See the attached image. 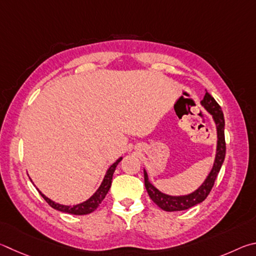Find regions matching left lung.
I'll list each match as a JSON object with an SVG mask.
<instances>
[{"label": "left lung", "instance_id": "obj_1", "mask_svg": "<svg viewBox=\"0 0 256 256\" xmlns=\"http://www.w3.org/2000/svg\"><path fill=\"white\" fill-rule=\"evenodd\" d=\"M200 104L202 106L204 109L209 112L212 116V120L216 126L217 132V145H216V155H214V160L212 168L208 173L207 178L201 183V186L194 191L190 192L188 194L182 196H171L166 194L164 192L160 191L153 183L150 181L148 174L144 168V178H145V188L150 199L158 206L164 212H181V210H186L198 204L207 198L208 194L212 191L214 180L218 176L220 168L225 160L226 154V144H225V119L222 111V108L219 106L216 100L206 91L204 98L201 100Z\"/></svg>", "mask_w": 256, "mask_h": 256}]
</instances>
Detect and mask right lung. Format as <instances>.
<instances>
[{
    "label": "right lung",
    "instance_id": "right-lung-1",
    "mask_svg": "<svg viewBox=\"0 0 256 256\" xmlns=\"http://www.w3.org/2000/svg\"><path fill=\"white\" fill-rule=\"evenodd\" d=\"M121 160H122V158H119L114 164L110 165V168L106 170V176H104V178H103V180L101 182L100 186L98 188V190L94 192V194L91 196H90L88 200H85L80 204H73V206L58 204V202H55V201H52V199H49L48 196H44L39 189H38V191H39V194H42V198L47 201L48 204L50 206V207H52L54 209L58 210V212L70 214H80H80H91L98 207V204H100L102 202V200L106 198L108 191L110 190L111 183H112V176H114V173L116 171V165L119 164ZM31 182H32V181H31Z\"/></svg>",
    "mask_w": 256,
    "mask_h": 256
}]
</instances>
